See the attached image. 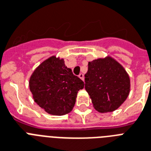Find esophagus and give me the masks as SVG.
<instances>
[{
    "mask_svg": "<svg viewBox=\"0 0 151 151\" xmlns=\"http://www.w3.org/2000/svg\"><path fill=\"white\" fill-rule=\"evenodd\" d=\"M78 77H79V78H80L82 81H84V79H85V76H84V74H83V73H81L79 74V76H78Z\"/></svg>",
    "mask_w": 151,
    "mask_h": 151,
    "instance_id": "obj_1",
    "label": "esophagus"
}]
</instances>
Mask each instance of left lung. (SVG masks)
Segmentation results:
<instances>
[{
  "instance_id": "obj_1",
  "label": "left lung",
  "mask_w": 151,
  "mask_h": 151,
  "mask_svg": "<svg viewBox=\"0 0 151 151\" xmlns=\"http://www.w3.org/2000/svg\"><path fill=\"white\" fill-rule=\"evenodd\" d=\"M88 66L85 88L94 108L100 113L116 110L130 92V78L126 70L110 56L94 59Z\"/></svg>"
}]
</instances>
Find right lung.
<instances>
[{
	"mask_svg": "<svg viewBox=\"0 0 151 151\" xmlns=\"http://www.w3.org/2000/svg\"><path fill=\"white\" fill-rule=\"evenodd\" d=\"M84 82L67 68L64 59L52 55L42 62L30 76L29 90L34 102L52 115L61 116L73 110Z\"/></svg>",
	"mask_w": 151,
	"mask_h": 151,
	"instance_id": "add662e5",
	"label": "right lung"
}]
</instances>
